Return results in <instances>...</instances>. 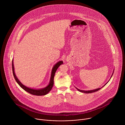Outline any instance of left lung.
Returning <instances> with one entry per match:
<instances>
[{
	"label": "left lung",
	"instance_id": "1",
	"mask_svg": "<svg viewBox=\"0 0 125 125\" xmlns=\"http://www.w3.org/2000/svg\"><path fill=\"white\" fill-rule=\"evenodd\" d=\"M114 70L113 71V73H112V75H111V78H110V79L111 78V77H112V76H113V73H114ZM109 81V80L107 82V83L104 86H103L102 88H98V89H93V90H80V89H77V88H76V89H77L79 91H80V92H83V93H93V92H96V91H98L99 90H100V89H102V88H103L106 84H107V83Z\"/></svg>",
	"mask_w": 125,
	"mask_h": 125
}]
</instances>
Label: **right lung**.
Instances as JSON below:
<instances>
[{"instance_id":"add662e5","label":"right lung","mask_w":125,"mask_h":125,"mask_svg":"<svg viewBox=\"0 0 125 125\" xmlns=\"http://www.w3.org/2000/svg\"><path fill=\"white\" fill-rule=\"evenodd\" d=\"M63 62L62 61H60L58 62H57L53 67L52 70V73H51V76L50 78V81L49 82V84L48 85L42 89H32L30 88H28L24 85H23L18 79L17 77L16 76L15 72H14V64H13V60H12V72L14 77L17 82V83L19 84V85L22 89H24L25 91H27V92L34 95L36 96H43L47 94L52 89L54 84V77L55 75V73L56 71H57L58 67L62 64H63Z\"/></svg>"}]
</instances>
